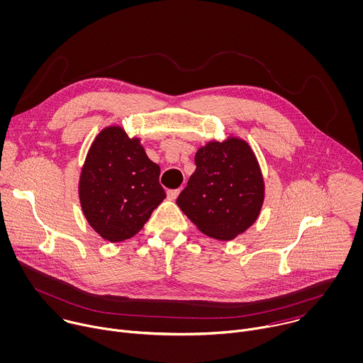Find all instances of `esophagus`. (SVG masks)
<instances>
[{
    "mask_svg": "<svg viewBox=\"0 0 363 363\" xmlns=\"http://www.w3.org/2000/svg\"><path fill=\"white\" fill-rule=\"evenodd\" d=\"M179 192H181V189H169V191H168V198L172 199V201H175V199L178 198Z\"/></svg>",
    "mask_w": 363,
    "mask_h": 363,
    "instance_id": "1",
    "label": "esophagus"
}]
</instances>
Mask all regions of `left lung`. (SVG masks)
Returning a JSON list of instances; mask_svg holds the SVG:
<instances>
[{"mask_svg": "<svg viewBox=\"0 0 363 363\" xmlns=\"http://www.w3.org/2000/svg\"><path fill=\"white\" fill-rule=\"evenodd\" d=\"M196 169L177 203L208 236L233 239L258 218L264 203V178L251 147L230 137L209 143L195 155Z\"/></svg>", "mask_w": 363, "mask_h": 363, "instance_id": "obj_1", "label": "left lung"}]
</instances>
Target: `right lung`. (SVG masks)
<instances>
[{"mask_svg":"<svg viewBox=\"0 0 363 363\" xmlns=\"http://www.w3.org/2000/svg\"><path fill=\"white\" fill-rule=\"evenodd\" d=\"M160 174L138 138H130L121 127L102 130L79 178V201L88 223L109 242L133 238L167 198Z\"/></svg>","mask_w":363,"mask_h":363,"instance_id":"right-lung-1","label":"right lung"}]
</instances>
